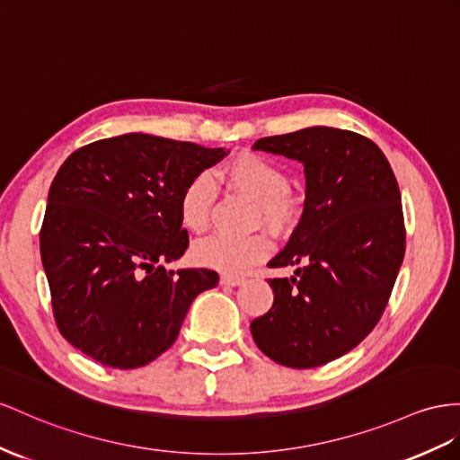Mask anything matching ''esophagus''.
I'll use <instances>...</instances> for the list:
<instances>
[{
  "label": "esophagus",
  "instance_id": "esophagus-1",
  "mask_svg": "<svg viewBox=\"0 0 460 460\" xmlns=\"http://www.w3.org/2000/svg\"><path fill=\"white\" fill-rule=\"evenodd\" d=\"M243 281H244L243 276H233V274H223L219 278V284L221 286H241Z\"/></svg>",
  "mask_w": 460,
  "mask_h": 460
}]
</instances>
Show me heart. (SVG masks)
I'll list each match as a JSON object with an SVG mask.
<instances>
[{
	"label": "heart",
	"instance_id": "heart-1",
	"mask_svg": "<svg viewBox=\"0 0 460 460\" xmlns=\"http://www.w3.org/2000/svg\"><path fill=\"white\" fill-rule=\"evenodd\" d=\"M217 181L227 184L256 202V219L264 221L274 231L286 229L296 216V202L288 192V176L274 161L256 153H239L217 171ZM216 186L208 174H198L184 186L181 196L182 226L202 234L211 219ZM272 252V239L264 231L246 237L214 234L194 246L198 264L219 270L227 274H243L254 264L262 262Z\"/></svg>",
	"mask_w": 460,
	"mask_h": 460
}]
</instances>
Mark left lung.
<instances>
[{"instance_id": "obj_1", "label": "left lung", "mask_w": 460, "mask_h": 460, "mask_svg": "<svg viewBox=\"0 0 460 460\" xmlns=\"http://www.w3.org/2000/svg\"><path fill=\"white\" fill-rule=\"evenodd\" d=\"M254 149L297 159L307 190L299 226L270 268L274 305L251 323L256 346L293 369L342 358L385 313L406 249L400 190L385 153L349 129L314 126Z\"/></svg>"}]
</instances>
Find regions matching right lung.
Masks as SVG:
<instances>
[{"label": "right lung", "mask_w": 460, "mask_h": 460, "mask_svg": "<svg viewBox=\"0 0 460 460\" xmlns=\"http://www.w3.org/2000/svg\"><path fill=\"white\" fill-rule=\"evenodd\" d=\"M226 157L190 141L124 134L93 141L54 176L40 227L58 331L114 369L144 367L169 349L216 270H164L188 249L184 186Z\"/></svg>", "instance_id": "1"}]
</instances>
